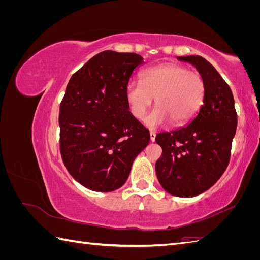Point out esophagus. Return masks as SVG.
<instances>
[{
  "instance_id": "obj_1",
  "label": "esophagus",
  "mask_w": 260,
  "mask_h": 260,
  "mask_svg": "<svg viewBox=\"0 0 260 260\" xmlns=\"http://www.w3.org/2000/svg\"><path fill=\"white\" fill-rule=\"evenodd\" d=\"M149 136H151V141H152V142H155L156 133H155V132H153V131H151V132H149Z\"/></svg>"
}]
</instances>
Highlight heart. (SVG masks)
<instances>
[{"label": "heart", "instance_id": "b5f03b06", "mask_svg": "<svg viewBox=\"0 0 260 260\" xmlns=\"http://www.w3.org/2000/svg\"><path fill=\"white\" fill-rule=\"evenodd\" d=\"M205 95L206 83L202 75L172 62L143 70L141 81H130L125 88L130 112L139 120L144 119L155 98L157 106L145 119L149 129L170 121L176 125L191 121L200 112Z\"/></svg>", "mask_w": 260, "mask_h": 260}]
</instances>
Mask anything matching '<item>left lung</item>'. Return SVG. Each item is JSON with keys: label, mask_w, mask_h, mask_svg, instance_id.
<instances>
[{"label": "left lung", "mask_w": 260, "mask_h": 260, "mask_svg": "<svg viewBox=\"0 0 260 260\" xmlns=\"http://www.w3.org/2000/svg\"><path fill=\"white\" fill-rule=\"evenodd\" d=\"M178 59L199 70L206 83V95L190 124L156 136L162 154L155 168L165 191L193 198L214 185L229 165L238 115L230 86L209 61L199 55Z\"/></svg>", "instance_id": "left-lung-1"}]
</instances>
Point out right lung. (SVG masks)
<instances>
[{"instance_id":"1","label":"right lung","mask_w":260,"mask_h":260,"mask_svg":"<svg viewBox=\"0 0 260 260\" xmlns=\"http://www.w3.org/2000/svg\"><path fill=\"white\" fill-rule=\"evenodd\" d=\"M143 62L136 53L101 52L67 84L59 107L60 155L69 174L92 191L122 186L149 143L125 99L130 77Z\"/></svg>"}]
</instances>
